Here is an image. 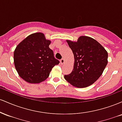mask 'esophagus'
<instances>
[{"instance_id": "34e87169", "label": "esophagus", "mask_w": 122, "mask_h": 122, "mask_svg": "<svg viewBox=\"0 0 122 122\" xmlns=\"http://www.w3.org/2000/svg\"><path fill=\"white\" fill-rule=\"evenodd\" d=\"M60 62H61V64H63L64 62H65V60L64 58H62L61 60H60Z\"/></svg>"}]
</instances>
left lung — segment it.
Segmentation results:
<instances>
[{
    "label": "left lung",
    "instance_id": "8db88e82",
    "mask_svg": "<svg viewBox=\"0 0 122 122\" xmlns=\"http://www.w3.org/2000/svg\"><path fill=\"white\" fill-rule=\"evenodd\" d=\"M75 58L73 69L64 78L73 86L87 87L101 76L108 63V53L91 37L81 36L77 42L66 40Z\"/></svg>",
    "mask_w": 122,
    "mask_h": 122
}]
</instances>
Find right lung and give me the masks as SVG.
I'll use <instances>...</instances> for the list:
<instances>
[{
    "label": "right lung",
    "mask_w": 122,
    "mask_h": 122,
    "mask_svg": "<svg viewBox=\"0 0 122 122\" xmlns=\"http://www.w3.org/2000/svg\"><path fill=\"white\" fill-rule=\"evenodd\" d=\"M51 43L42 33L32 34L20 42L14 53L15 69L26 82L37 84L45 80L60 62L49 47Z\"/></svg>",
    "instance_id": "right-lung-1"
}]
</instances>
